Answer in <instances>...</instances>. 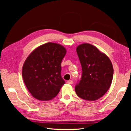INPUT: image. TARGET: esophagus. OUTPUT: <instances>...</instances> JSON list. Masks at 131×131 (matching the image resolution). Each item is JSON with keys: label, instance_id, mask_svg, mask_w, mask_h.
<instances>
[{"label": "esophagus", "instance_id": "esophagus-1", "mask_svg": "<svg viewBox=\"0 0 131 131\" xmlns=\"http://www.w3.org/2000/svg\"><path fill=\"white\" fill-rule=\"evenodd\" d=\"M73 81L72 80H69V81H67V83H68V84H73Z\"/></svg>", "mask_w": 131, "mask_h": 131}]
</instances>
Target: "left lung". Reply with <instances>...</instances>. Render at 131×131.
Wrapping results in <instances>:
<instances>
[{
	"mask_svg": "<svg viewBox=\"0 0 131 131\" xmlns=\"http://www.w3.org/2000/svg\"><path fill=\"white\" fill-rule=\"evenodd\" d=\"M76 52L82 66L81 80L75 86L79 97L95 101L110 88L113 76L112 62L104 53L89 43L78 46Z\"/></svg>",
	"mask_w": 131,
	"mask_h": 131,
	"instance_id": "8db88e82",
	"label": "left lung"
}]
</instances>
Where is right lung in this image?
Instances as JSON below:
<instances>
[{
    "instance_id": "right-lung-1",
    "label": "right lung",
    "mask_w": 131,
    "mask_h": 131,
    "mask_svg": "<svg viewBox=\"0 0 131 131\" xmlns=\"http://www.w3.org/2000/svg\"><path fill=\"white\" fill-rule=\"evenodd\" d=\"M66 52L61 45L48 42L34 49L26 58L23 66V78L28 91L36 99L52 100L65 84L61 71Z\"/></svg>"
}]
</instances>
